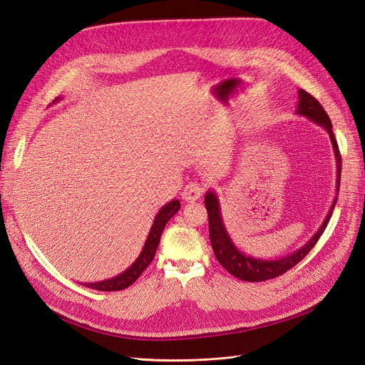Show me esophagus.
<instances>
[{
    "mask_svg": "<svg viewBox=\"0 0 365 365\" xmlns=\"http://www.w3.org/2000/svg\"><path fill=\"white\" fill-rule=\"evenodd\" d=\"M202 195H204V187L197 182L187 184L181 193L182 199L187 200V202H193V200H197L202 197Z\"/></svg>",
    "mask_w": 365,
    "mask_h": 365,
    "instance_id": "esophagus-1",
    "label": "esophagus"
}]
</instances>
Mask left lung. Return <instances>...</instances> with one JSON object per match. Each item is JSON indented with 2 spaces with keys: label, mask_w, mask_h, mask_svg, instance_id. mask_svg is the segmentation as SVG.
<instances>
[{
  "label": "left lung",
  "mask_w": 365,
  "mask_h": 365,
  "mask_svg": "<svg viewBox=\"0 0 365 365\" xmlns=\"http://www.w3.org/2000/svg\"><path fill=\"white\" fill-rule=\"evenodd\" d=\"M297 98H299V103L296 107V115L305 116L307 119L317 123L319 127H322L326 133L329 134L331 145L334 149L335 165H336L335 190L338 193V190H340V177H341V155H340V150H338V145L332 131L331 119L328 115H326V111L323 110V107L320 106L317 99L311 96L304 89L297 91ZM204 202L208 212L210 242H211L212 252L216 255V259L232 276H235V278L247 281V282H259V281L273 279L276 276L285 273L287 270L294 267L300 259H304L307 257V254L314 247V245L317 243L320 235L323 234L326 226L329 223L334 207L336 204V196L334 197L332 205L328 211V215H326L323 223L320 225V228L312 234L309 240L304 246L293 250V252H290L288 255H282L279 258H259V257L245 254L243 250H240L235 246L228 230H226L223 217H222V208H220V200L217 193L215 190H208L205 193Z\"/></svg>",
  "instance_id": "left-lung-1"
}]
</instances>
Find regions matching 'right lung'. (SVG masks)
<instances>
[{
    "label": "right lung",
    "mask_w": 365,
    "mask_h": 365,
    "mask_svg": "<svg viewBox=\"0 0 365 365\" xmlns=\"http://www.w3.org/2000/svg\"><path fill=\"white\" fill-rule=\"evenodd\" d=\"M61 101V96H57L53 104ZM181 208V202L178 199H172L166 205H163L157 216L154 217V223L150 226L149 234L145 240V245L142 247V252L139 254V257L135 258V261L131 264V266L123 270L122 273L113 276L110 279H104V281H96V282H80L87 288H93V290H99V292H119V290H125L128 288L133 282H135V279L143 273V270L149 266L150 261L154 259L157 247L160 245V238H161V232L165 230L166 223L177 215L178 210Z\"/></svg>",
    "instance_id": "right-lung-1"
}]
</instances>
